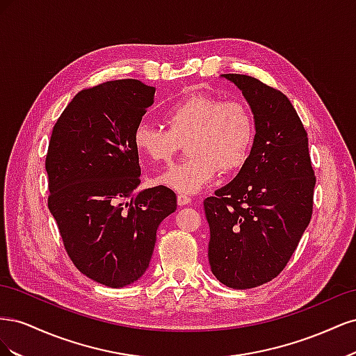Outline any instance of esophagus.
Returning a JSON list of instances; mask_svg holds the SVG:
<instances>
[{"instance_id":"34e87169","label":"esophagus","mask_w":356,"mask_h":356,"mask_svg":"<svg viewBox=\"0 0 356 356\" xmlns=\"http://www.w3.org/2000/svg\"><path fill=\"white\" fill-rule=\"evenodd\" d=\"M177 202H178L179 207H184V204H188L191 202V197L188 195H178Z\"/></svg>"}]
</instances>
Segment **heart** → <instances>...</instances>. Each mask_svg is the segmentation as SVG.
<instances>
[{
	"mask_svg": "<svg viewBox=\"0 0 356 356\" xmlns=\"http://www.w3.org/2000/svg\"><path fill=\"white\" fill-rule=\"evenodd\" d=\"M163 118L168 129L141 122L132 134L136 152L154 163H168L184 143L188 156L159 175V186L195 195L212 184L220 170L233 174L250 157L255 122L242 101L188 95L170 104Z\"/></svg>",
	"mask_w": 356,
	"mask_h": 356,
	"instance_id": "1",
	"label": "heart"
}]
</instances>
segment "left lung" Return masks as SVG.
I'll use <instances>...</instances> for the list:
<instances>
[{
  "mask_svg": "<svg viewBox=\"0 0 356 356\" xmlns=\"http://www.w3.org/2000/svg\"><path fill=\"white\" fill-rule=\"evenodd\" d=\"M250 104L255 138L236 178L204 199L213 276L233 289L281 273L314 211L315 170L307 132L286 96L251 75L224 74Z\"/></svg>",
  "mask_w": 356,
  "mask_h": 356,
  "instance_id": "left-lung-1",
  "label": "left lung"
}]
</instances>
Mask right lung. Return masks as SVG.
I'll list each match as a JSON object with an SVG mask.
<instances>
[{
  "label": "right lung",
  "mask_w": 356,
  "mask_h": 356,
  "mask_svg": "<svg viewBox=\"0 0 356 356\" xmlns=\"http://www.w3.org/2000/svg\"><path fill=\"white\" fill-rule=\"evenodd\" d=\"M154 92L134 79L83 89L50 136L49 209L74 266L105 286L120 288L145 273L159 224L177 209L170 188L134 191L141 168L132 134Z\"/></svg>",
  "instance_id": "add662e5"
}]
</instances>
